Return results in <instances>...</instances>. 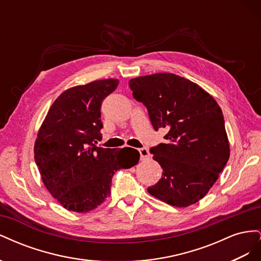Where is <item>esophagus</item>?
I'll use <instances>...</instances> for the list:
<instances>
[{"instance_id":"34e87169","label":"esophagus","mask_w":261,"mask_h":261,"mask_svg":"<svg viewBox=\"0 0 261 261\" xmlns=\"http://www.w3.org/2000/svg\"><path fill=\"white\" fill-rule=\"evenodd\" d=\"M138 151L140 153V160H146L150 158V153H149L147 148H140V149H138Z\"/></svg>"}]
</instances>
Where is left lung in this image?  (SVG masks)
<instances>
[{
  "mask_svg": "<svg viewBox=\"0 0 261 261\" xmlns=\"http://www.w3.org/2000/svg\"><path fill=\"white\" fill-rule=\"evenodd\" d=\"M129 87L147 108L153 128L168 130V143L150 149L163 172L148 193L179 208L199 201L230 158L221 108L201 87L174 74L133 78Z\"/></svg>",
  "mask_w": 261,
  "mask_h": 261,
  "instance_id": "8db88e82",
  "label": "left lung"
}]
</instances>
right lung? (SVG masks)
<instances>
[{
    "label": "right lung",
    "mask_w": 261,
    "mask_h": 261,
    "mask_svg": "<svg viewBox=\"0 0 261 261\" xmlns=\"http://www.w3.org/2000/svg\"><path fill=\"white\" fill-rule=\"evenodd\" d=\"M118 80L94 81L61 93L38 132L35 161L44 186L69 211L96 209L111 194V180L120 169L139 161L136 149L97 147L103 127L101 103Z\"/></svg>",
    "instance_id": "right-lung-1"
}]
</instances>
